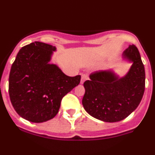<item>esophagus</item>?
I'll return each mask as SVG.
<instances>
[{
  "mask_svg": "<svg viewBox=\"0 0 155 155\" xmlns=\"http://www.w3.org/2000/svg\"><path fill=\"white\" fill-rule=\"evenodd\" d=\"M87 79H88L87 75L82 74V77H81V81H80V83H81V84H83V83H84L85 81H86Z\"/></svg>",
  "mask_w": 155,
  "mask_h": 155,
  "instance_id": "1",
  "label": "esophagus"
}]
</instances>
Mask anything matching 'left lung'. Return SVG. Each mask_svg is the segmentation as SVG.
Wrapping results in <instances>:
<instances>
[{"label":"left lung","instance_id":"obj_1","mask_svg":"<svg viewBox=\"0 0 155 155\" xmlns=\"http://www.w3.org/2000/svg\"><path fill=\"white\" fill-rule=\"evenodd\" d=\"M122 61L131 63L126 74L120 76L115 69L97 71L84 82L82 103L94 118L105 122L121 121L141 102L145 86V72L139 51L130 45L123 52Z\"/></svg>","mask_w":155,"mask_h":155}]
</instances>
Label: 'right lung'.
Wrapping results in <instances>:
<instances>
[{
    "mask_svg": "<svg viewBox=\"0 0 155 155\" xmlns=\"http://www.w3.org/2000/svg\"><path fill=\"white\" fill-rule=\"evenodd\" d=\"M56 47L34 42L22 47L11 66L9 95L21 117L35 123L56 116L64 95L77 86L81 76H66L50 63Z\"/></svg>",
    "mask_w": 155,
    "mask_h": 155,
    "instance_id": "add662e5",
    "label": "right lung"
}]
</instances>
